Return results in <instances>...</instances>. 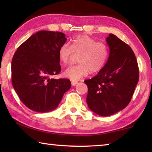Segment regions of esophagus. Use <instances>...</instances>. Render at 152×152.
Here are the masks:
<instances>
[{
	"label": "esophagus",
	"mask_w": 152,
	"mask_h": 152,
	"mask_svg": "<svg viewBox=\"0 0 152 152\" xmlns=\"http://www.w3.org/2000/svg\"><path fill=\"white\" fill-rule=\"evenodd\" d=\"M71 84H72V86H76V84H78V82H77V81H72Z\"/></svg>",
	"instance_id": "1"
}]
</instances>
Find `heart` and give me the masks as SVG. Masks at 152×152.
Instances as JSON below:
<instances>
[{"label":"heart","mask_w":152,"mask_h":152,"mask_svg":"<svg viewBox=\"0 0 152 152\" xmlns=\"http://www.w3.org/2000/svg\"><path fill=\"white\" fill-rule=\"evenodd\" d=\"M80 54L78 64L68 67L64 75L72 81L86 76L91 72L96 73L106 64L109 55V48L103 42H96L86 35H78L72 40L70 47L64 43L58 50V58L63 65L69 62L72 53Z\"/></svg>","instance_id":"1"}]
</instances>
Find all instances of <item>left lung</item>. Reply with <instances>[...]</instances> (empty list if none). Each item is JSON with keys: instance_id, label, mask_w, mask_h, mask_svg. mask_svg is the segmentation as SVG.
Here are the masks:
<instances>
[{"instance_id": "obj_1", "label": "left lung", "mask_w": 152, "mask_h": 152, "mask_svg": "<svg viewBox=\"0 0 152 152\" xmlns=\"http://www.w3.org/2000/svg\"><path fill=\"white\" fill-rule=\"evenodd\" d=\"M106 42L109 48L106 64L96 76L84 80L89 109L102 117L125 109L139 81L138 64L132 48L111 33Z\"/></svg>"}]
</instances>
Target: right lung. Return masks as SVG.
I'll use <instances>...</instances> for the list:
<instances>
[{
	"label": "right lung",
	"instance_id": "add662e5",
	"mask_svg": "<svg viewBox=\"0 0 152 152\" xmlns=\"http://www.w3.org/2000/svg\"><path fill=\"white\" fill-rule=\"evenodd\" d=\"M65 34L40 31L17 48L11 63L12 84L29 109L47 113L56 109L71 87L68 79L50 78L61 71L58 50Z\"/></svg>",
	"mask_w": 152,
	"mask_h": 152
}]
</instances>
